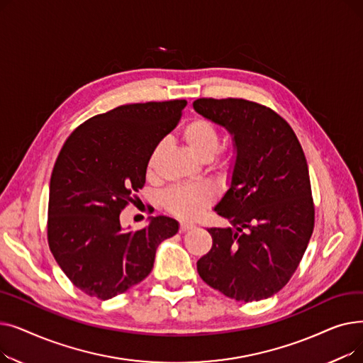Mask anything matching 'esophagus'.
Listing matches in <instances>:
<instances>
[{
	"instance_id": "obj_1",
	"label": "esophagus",
	"mask_w": 363,
	"mask_h": 363,
	"mask_svg": "<svg viewBox=\"0 0 363 363\" xmlns=\"http://www.w3.org/2000/svg\"><path fill=\"white\" fill-rule=\"evenodd\" d=\"M193 228H194V225H193V223L182 222V223L179 225V231H181V233H186V231H191Z\"/></svg>"
}]
</instances>
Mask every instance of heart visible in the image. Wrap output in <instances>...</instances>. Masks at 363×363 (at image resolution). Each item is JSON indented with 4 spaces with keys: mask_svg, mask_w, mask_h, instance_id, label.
Listing matches in <instances>:
<instances>
[{
    "mask_svg": "<svg viewBox=\"0 0 363 363\" xmlns=\"http://www.w3.org/2000/svg\"><path fill=\"white\" fill-rule=\"evenodd\" d=\"M182 140L188 150L191 151V155L201 162L213 159L220 143L218 129L206 119H194L188 122L182 129ZM160 150L162 145L152 148L148 157V169L155 167ZM228 164H230V157H223V160H220V167H226ZM212 200V189L204 185L174 186L163 196V206L167 208V212L177 218L191 220L200 216Z\"/></svg>",
    "mask_w": 363,
    "mask_h": 363,
    "instance_id": "b5f03b06",
    "label": "heart"
}]
</instances>
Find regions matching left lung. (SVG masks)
<instances>
[{
  "instance_id": "obj_1",
  "label": "left lung",
  "mask_w": 363,
  "mask_h": 363,
  "mask_svg": "<svg viewBox=\"0 0 363 363\" xmlns=\"http://www.w3.org/2000/svg\"><path fill=\"white\" fill-rule=\"evenodd\" d=\"M194 110L231 133L230 186L213 211L233 225L208 228L201 279L237 301H257L290 281L313 233L306 157L291 126L271 108L241 99H199Z\"/></svg>"
}]
</instances>
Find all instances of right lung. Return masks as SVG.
Here are the masks:
<instances>
[{
  "instance_id": "obj_1",
  "label": "right lung",
  "mask_w": 363,
  "mask_h": 363,
  "mask_svg": "<svg viewBox=\"0 0 363 363\" xmlns=\"http://www.w3.org/2000/svg\"><path fill=\"white\" fill-rule=\"evenodd\" d=\"M185 100L126 104L76 128L50 181L48 244L66 277L91 297L108 300L141 282L159 244L178 220L150 218L125 230L121 212L145 184L148 157L179 119Z\"/></svg>"
}]
</instances>
